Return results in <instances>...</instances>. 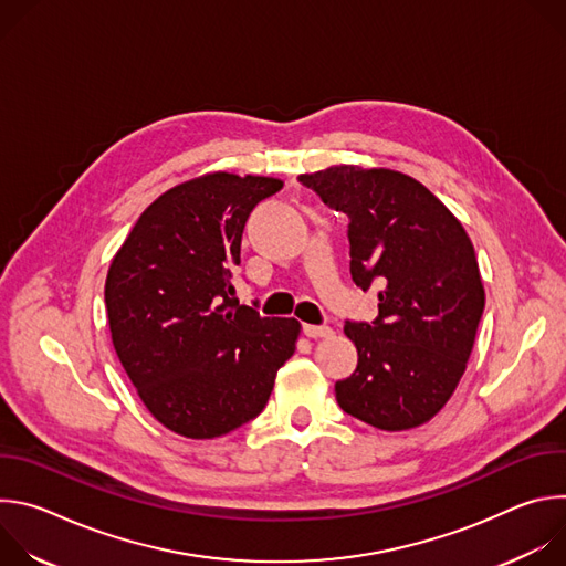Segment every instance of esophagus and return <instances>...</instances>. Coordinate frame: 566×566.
I'll return each instance as SVG.
<instances>
[{
	"label": "esophagus",
	"mask_w": 566,
	"mask_h": 566,
	"mask_svg": "<svg viewBox=\"0 0 566 566\" xmlns=\"http://www.w3.org/2000/svg\"><path fill=\"white\" fill-rule=\"evenodd\" d=\"M302 332L308 338H329L334 334L332 327H327V325H302Z\"/></svg>",
	"instance_id": "esophagus-1"
}]
</instances>
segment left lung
Returning a JSON list of instances; mask_svg holds the SVG:
<instances>
[{
	"label": "left lung",
	"instance_id": "left-lung-1",
	"mask_svg": "<svg viewBox=\"0 0 566 566\" xmlns=\"http://www.w3.org/2000/svg\"><path fill=\"white\" fill-rule=\"evenodd\" d=\"M300 184L347 214L352 280L378 286L376 319L345 322L358 365L336 382L338 406L387 432L430 421L465 371L486 300L470 237L408 175L340 166Z\"/></svg>",
	"mask_w": 566,
	"mask_h": 566
}]
</instances>
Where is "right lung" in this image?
<instances>
[{
  "mask_svg": "<svg viewBox=\"0 0 566 566\" xmlns=\"http://www.w3.org/2000/svg\"><path fill=\"white\" fill-rule=\"evenodd\" d=\"M282 190L269 177L208 175L160 195L116 253L105 304L116 354L145 408L188 439L255 419L300 322L264 317L234 297L241 234Z\"/></svg>",
  "mask_w": 566,
  "mask_h": 566,
  "instance_id": "add662e5",
  "label": "right lung"
}]
</instances>
